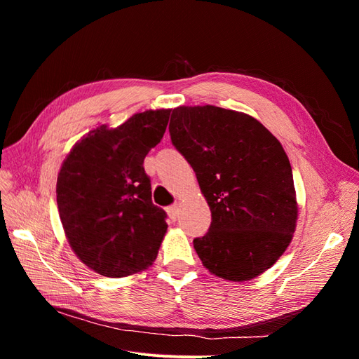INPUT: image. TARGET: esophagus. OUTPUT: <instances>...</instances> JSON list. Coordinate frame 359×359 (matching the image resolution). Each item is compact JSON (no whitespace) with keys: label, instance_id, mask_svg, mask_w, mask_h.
Wrapping results in <instances>:
<instances>
[{"label":"esophagus","instance_id":"34e87169","mask_svg":"<svg viewBox=\"0 0 359 359\" xmlns=\"http://www.w3.org/2000/svg\"><path fill=\"white\" fill-rule=\"evenodd\" d=\"M168 214H169V217L172 220H177L178 219V215H180V205L178 203H175V205H170V206H168Z\"/></svg>","mask_w":359,"mask_h":359}]
</instances>
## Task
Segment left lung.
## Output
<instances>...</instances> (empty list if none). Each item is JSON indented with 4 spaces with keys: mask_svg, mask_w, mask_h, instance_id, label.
<instances>
[{
    "mask_svg": "<svg viewBox=\"0 0 359 359\" xmlns=\"http://www.w3.org/2000/svg\"><path fill=\"white\" fill-rule=\"evenodd\" d=\"M172 144L193 168L211 210L193 245L211 274L247 281L286 252L298 220L289 158L256 118L211 104L172 111Z\"/></svg>",
    "mask_w": 359,
    "mask_h": 359,
    "instance_id": "1",
    "label": "left lung"
}]
</instances>
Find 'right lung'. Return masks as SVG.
Instances as JSON below:
<instances>
[{"instance_id":"1","label":"right lung","mask_w":359,"mask_h":359,"mask_svg":"<svg viewBox=\"0 0 359 359\" xmlns=\"http://www.w3.org/2000/svg\"><path fill=\"white\" fill-rule=\"evenodd\" d=\"M170 109L145 111L76 142L58 173L57 203L67 241L97 274L118 278L153 265L168 231L151 201L144 160L165 135Z\"/></svg>"}]
</instances>
